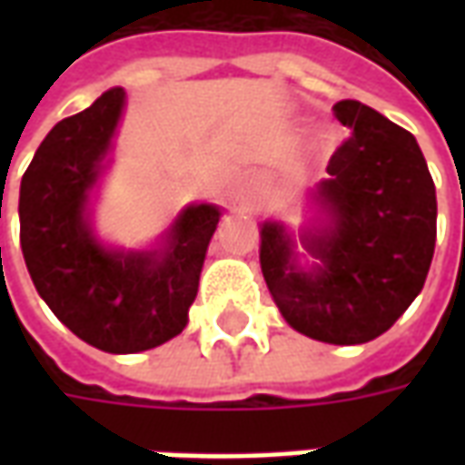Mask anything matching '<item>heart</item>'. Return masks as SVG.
<instances>
[{"label":"heart","mask_w":465,"mask_h":465,"mask_svg":"<svg viewBox=\"0 0 465 465\" xmlns=\"http://www.w3.org/2000/svg\"><path fill=\"white\" fill-rule=\"evenodd\" d=\"M333 134L329 126H323V124H316V126H312L309 129V142H312L313 149H319V152H323L329 143H331Z\"/></svg>","instance_id":"heart-1"}]
</instances>
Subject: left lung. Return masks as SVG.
I'll return each mask as SVG.
<instances>
[{
  "label": "left lung",
  "instance_id": "1",
  "mask_svg": "<svg viewBox=\"0 0 465 465\" xmlns=\"http://www.w3.org/2000/svg\"><path fill=\"white\" fill-rule=\"evenodd\" d=\"M351 136L312 189L299 236L262 222L263 282L286 323L336 346L389 331L423 289L436 246V186L416 136L371 106H333ZM310 256L301 263L295 242Z\"/></svg>",
  "mask_w": 465,
  "mask_h": 465
}]
</instances>
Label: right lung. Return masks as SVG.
<instances>
[{
    "mask_svg": "<svg viewBox=\"0 0 465 465\" xmlns=\"http://www.w3.org/2000/svg\"><path fill=\"white\" fill-rule=\"evenodd\" d=\"M122 86L62 119L19 186V242L36 292L66 329L106 353H139L186 329L222 206L189 203L152 249L109 246L92 202L112 163Z\"/></svg>",
    "mask_w": 465,
    "mask_h": 465,
    "instance_id": "1",
    "label": "right lung"
}]
</instances>
